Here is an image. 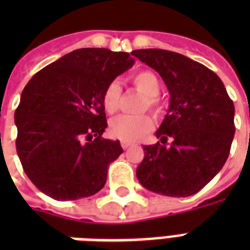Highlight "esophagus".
<instances>
[{
	"mask_svg": "<svg viewBox=\"0 0 250 250\" xmlns=\"http://www.w3.org/2000/svg\"><path fill=\"white\" fill-rule=\"evenodd\" d=\"M121 145H122V148L125 149V150H127V149L131 146V143H127V141H122Z\"/></svg>",
	"mask_w": 250,
	"mask_h": 250,
	"instance_id": "1",
	"label": "esophagus"
}]
</instances>
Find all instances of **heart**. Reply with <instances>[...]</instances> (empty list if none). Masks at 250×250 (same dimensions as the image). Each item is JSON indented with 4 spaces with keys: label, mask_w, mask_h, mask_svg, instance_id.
Here are the masks:
<instances>
[{
    "label": "heart",
    "mask_w": 250,
    "mask_h": 250,
    "mask_svg": "<svg viewBox=\"0 0 250 250\" xmlns=\"http://www.w3.org/2000/svg\"><path fill=\"white\" fill-rule=\"evenodd\" d=\"M132 83L140 93L145 96L141 104V110H150L154 117H161L164 106L158 94L162 89L160 78L152 71H140L132 76ZM122 89L118 82H111L106 85L102 93V105L109 114H114L119 107ZM153 122L149 115H119L111 121L109 127L110 135L122 141L133 143L143 137L152 128Z\"/></svg>",
    "instance_id": "1"
}]
</instances>
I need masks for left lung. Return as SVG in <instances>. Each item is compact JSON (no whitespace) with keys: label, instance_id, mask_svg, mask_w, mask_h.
Segmentation results:
<instances>
[{"label":"left lung","instance_id":"obj_1","mask_svg":"<svg viewBox=\"0 0 250 250\" xmlns=\"http://www.w3.org/2000/svg\"><path fill=\"white\" fill-rule=\"evenodd\" d=\"M166 83L170 107L154 145H144L136 176L146 189L188 197L202 189L229 158L235 135V106L219 76L179 53L133 50ZM170 143H167V140Z\"/></svg>","mask_w":250,"mask_h":250}]
</instances>
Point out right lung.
<instances>
[{
	"label": "right lung",
	"mask_w": 250,
	"mask_h": 250,
	"mask_svg": "<svg viewBox=\"0 0 250 250\" xmlns=\"http://www.w3.org/2000/svg\"><path fill=\"white\" fill-rule=\"evenodd\" d=\"M128 53L83 48L32 76L15 110V145L29 180L58 201L79 200L105 186L111 162L123 153L107 140L102 93L132 67Z\"/></svg>",
	"instance_id": "1"
}]
</instances>
